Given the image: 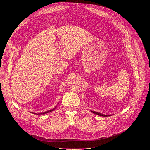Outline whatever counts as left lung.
Masks as SVG:
<instances>
[{"mask_svg":"<svg viewBox=\"0 0 150 150\" xmlns=\"http://www.w3.org/2000/svg\"><path fill=\"white\" fill-rule=\"evenodd\" d=\"M93 114H96L98 115H100V116H103V117H108V116H111V115H105V114H101V113H99V112H95V111H92Z\"/></svg>","mask_w":150,"mask_h":150,"instance_id":"8db88e82","label":"left lung"}]
</instances>
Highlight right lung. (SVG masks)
Returning <instances> with one entry per match:
<instances>
[{
	"mask_svg": "<svg viewBox=\"0 0 150 150\" xmlns=\"http://www.w3.org/2000/svg\"><path fill=\"white\" fill-rule=\"evenodd\" d=\"M56 108V107H55L54 108H53V109H51V110H49V111H46V112H42V113H37V114H36L35 113V114H37V115H41V114H47V113H49V112H52V111H54V109ZM33 113V112H32ZM33 114H34V113H33Z\"/></svg>",
	"mask_w": 150,
	"mask_h": 150,
	"instance_id": "obj_1",
	"label": "right lung"
}]
</instances>
